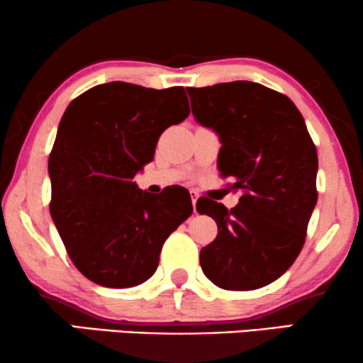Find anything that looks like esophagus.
I'll list each match as a JSON object with an SVG mask.
<instances>
[{
	"instance_id": "esophagus-1",
	"label": "esophagus",
	"mask_w": 363,
	"mask_h": 363,
	"mask_svg": "<svg viewBox=\"0 0 363 363\" xmlns=\"http://www.w3.org/2000/svg\"><path fill=\"white\" fill-rule=\"evenodd\" d=\"M191 193V205H193V211L196 213V201H198V193L196 191H190Z\"/></svg>"
}]
</instances>
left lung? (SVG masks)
Here are the masks:
<instances>
[{"instance_id":"obj_1","label":"left lung","mask_w":363,"mask_h":363,"mask_svg":"<svg viewBox=\"0 0 363 363\" xmlns=\"http://www.w3.org/2000/svg\"><path fill=\"white\" fill-rule=\"evenodd\" d=\"M196 122L218 133V170L242 191L228 210L200 198L198 213L218 225L216 240L200 252L213 284L252 291L271 284L304 246L317 203V150L304 117L284 94L257 82L188 87Z\"/></svg>"}]
</instances>
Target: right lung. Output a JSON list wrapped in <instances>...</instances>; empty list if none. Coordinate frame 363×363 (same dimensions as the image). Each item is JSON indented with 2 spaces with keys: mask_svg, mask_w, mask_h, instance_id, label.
Returning a JSON list of instances; mask_svg holds the SVG:
<instances>
[{
  "mask_svg": "<svg viewBox=\"0 0 363 363\" xmlns=\"http://www.w3.org/2000/svg\"><path fill=\"white\" fill-rule=\"evenodd\" d=\"M190 113L183 87L107 82L69 104L49 155L51 211L67 255L87 279L123 289L157 271L163 242L193 213L183 186L152 196L133 177L165 128Z\"/></svg>",
  "mask_w": 363,
  "mask_h": 363,
  "instance_id": "1",
  "label": "right lung"
}]
</instances>
